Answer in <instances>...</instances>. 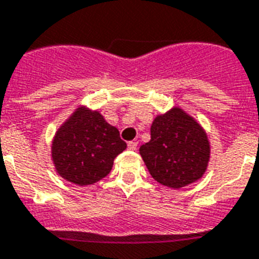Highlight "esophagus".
I'll return each instance as SVG.
<instances>
[{
	"instance_id": "1",
	"label": "esophagus",
	"mask_w": 259,
	"mask_h": 259,
	"mask_svg": "<svg viewBox=\"0 0 259 259\" xmlns=\"http://www.w3.org/2000/svg\"><path fill=\"white\" fill-rule=\"evenodd\" d=\"M137 146H138V142H136V141H132V142L127 144V149H129V150H136Z\"/></svg>"
}]
</instances>
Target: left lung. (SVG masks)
Wrapping results in <instances>:
<instances>
[{
  "mask_svg": "<svg viewBox=\"0 0 259 259\" xmlns=\"http://www.w3.org/2000/svg\"><path fill=\"white\" fill-rule=\"evenodd\" d=\"M140 154L157 182L181 189L205 174L210 142L202 126L180 106H174L155 117L150 141L141 146Z\"/></svg>",
  "mask_w": 259,
  "mask_h": 259,
  "instance_id": "left-lung-1",
  "label": "left lung"
}]
</instances>
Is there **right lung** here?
Listing matches in <instances>:
<instances>
[{
	"label": "right lung",
	"mask_w": 259,
	"mask_h": 259,
	"mask_svg": "<svg viewBox=\"0 0 259 259\" xmlns=\"http://www.w3.org/2000/svg\"><path fill=\"white\" fill-rule=\"evenodd\" d=\"M125 149L118 129L100 111L78 106L54 134L52 161L64 180L88 186L106 177Z\"/></svg>",
	"instance_id": "obj_1"
}]
</instances>
